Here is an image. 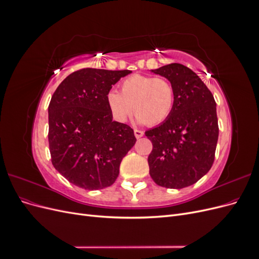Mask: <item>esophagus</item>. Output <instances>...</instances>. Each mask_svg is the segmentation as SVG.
I'll list each match as a JSON object with an SVG mask.
<instances>
[{
  "label": "esophagus",
  "instance_id": "obj_1",
  "mask_svg": "<svg viewBox=\"0 0 259 259\" xmlns=\"http://www.w3.org/2000/svg\"><path fill=\"white\" fill-rule=\"evenodd\" d=\"M134 134H135L136 138H140V137L144 136V132L140 131V130H134Z\"/></svg>",
  "mask_w": 259,
  "mask_h": 259
}]
</instances>
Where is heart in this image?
I'll use <instances>...</instances> for the list:
<instances>
[{
  "label": "heart",
  "instance_id": "1",
  "mask_svg": "<svg viewBox=\"0 0 259 259\" xmlns=\"http://www.w3.org/2000/svg\"><path fill=\"white\" fill-rule=\"evenodd\" d=\"M120 90L107 94L108 106L119 122L126 121L132 107L137 120L149 126L163 123L173 112L175 89L164 77L134 74L121 83Z\"/></svg>",
  "mask_w": 259,
  "mask_h": 259
}]
</instances>
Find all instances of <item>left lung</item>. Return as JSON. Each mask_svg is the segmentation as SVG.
I'll list each match as a JSON object with an SVG mask.
<instances>
[{
	"label": "left lung",
	"mask_w": 259,
	"mask_h": 259,
	"mask_svg": "<svg viewBox=\"0 0 259 259\" xmlns=\"http://www.w3.org/2000/svg\"><path fill=\"white\" fill-rule=\"evenodd\" d=\"M152 71L173 84L176 101L168 119L145 133L153 146L149 173L156 185L182 189L197 183L214 163L219 134L216 103L207 86L184 65Z\"/></svg>",
	"instance_id": "1"
}]
</instances>
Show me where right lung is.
<instances>
[{
    "label": "right lung",
    "instance_id": "add662e5",
    "mask_svg": "<svg viewBox=\"0 0 259 259\" xmlns=\"http://www.w3.org/2000/svg\"><path fill=\"white\" fill-rule=\"evenodd\" d=\"M130 70L83 68L62 81L49 106V145L54 167L86 190L111 186L122 159L135 145L130 125L112 121L107 94Z\"/></svg>",
    "mask_w": 259,
    "mask_h": 259
}]
</instances>
